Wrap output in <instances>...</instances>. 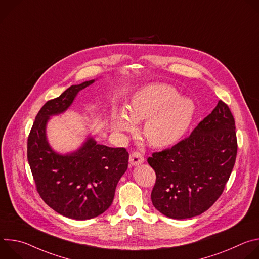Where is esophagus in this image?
Here are the masks:
<instances>
[{
	"label": "esophagus",
	"mask_w": 259,
	"mask_h": 259,
	"mask_svg": "<svg viewBox=\"0 0 259 259\" xmlns=\"http://www.w3.org/2000/svg\"><path fill=\"white\" fill-rule=\"evenodd\" d=\"M144 162V158L143 156L140 154V153H137V152H134L130 155V158H129V163L132 165V166H138L140 164H142Z\"/></svg>",
	"instance_id": "1"
}]
</instances>
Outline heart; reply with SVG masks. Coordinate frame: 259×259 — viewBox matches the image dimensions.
I'll list each match as a JSON object with an SVG mask.
<instances>
[{
	"label": "heart",
	"instance_id": "heart-1",
	"mask_svg": "<svg viewBox=\"0 0 259 259\" xmlns=\"http://www.w3.org/2000/svg\"><path fill=\"white\" fill-rule=\"evenodd\" d=\"M129 113L121 108L115 114L117 131L134 132L137 123L146 120L143 127L146 140L155 147H165L187 132L195 114V104L187 97H179L172 86L155 84L141 88L133 95Z\"/></svg>",
	"mask_w": 259,
	"mask_h": 259
}]
</instances>
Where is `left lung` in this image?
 <instances>
[{"label":"left lung","instance_id":"obj_1","mask_svg":"<svg viewBox=\"0 0 259 259\" xmlns=\"http://www.w3.org/2000/svg\"><path fill=\"white\" fill-rule=\"evenodd\" d=\"M235 129L229 106L219 100L188 138L147 159L157 176L151 198L159 212L187 219L216 202L236 162Z\"/></svg>","mask_w":259,"mask_h":259}]
</instances>
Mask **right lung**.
<instances>
[{
  "instance_id": "1",
  "label": "right lung",
  "mask_w": 259,
  "mask_h": 259,
  "mask_svg": "<svg viewBox=\"0 0 259 259\" xmlns=\"http://www.w3.org/2000/svg\"><path fill=\"white\" fill-rule=\"evenodd\" d=\"M94 82L72 85L47 101L36 115L27 139V160L36 191L57 213L77 220L96 217L109 208L129 160L124 147L98 144L91 136L77 151L67 154H58L48 142L50 117L64 113L78 93Z\"/></svg>"
}]
</instances>
